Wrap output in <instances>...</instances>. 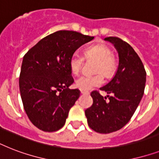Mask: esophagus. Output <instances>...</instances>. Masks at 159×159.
<instances>
[{
    "label": "esophagus",
    "instance_id": "obj_1",
    "mask_svg": "<svg viewBox=\"0 0 159 159\" xmlns=\"http://www.w3.org/2000/svg\"><path fill=\"white\" fill-rule=\"evenodd\" d=\"M81 93H82V94H83V95H85V94H89V92H86V91H81Z\"/></svg>",
    "mask_w": 159,
    "mask_h": 159
}]
</instances>
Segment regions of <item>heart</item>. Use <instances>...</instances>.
I'll return each instance as SVG.
<instances>
[{
	"label": "heart",
	"instance_id": "b5f03b06",
	"mask_svg": "<svg viewBox=\"0 0 159 159\" xmlns=\"http://www.w3.org/2000/svg\"><path fill=\"white\" fill-rule=\"evenodd\" d=\"M84 58L87 61H95L93 71L98 72L90 76H82L75 82V86L81 91H89L94 87L103 83V77H109L115 73L117 68V61L112 54V51L106 44H97L87 48L84 52V57L74 53L69 60L70 71L72 74L77 75L82 70Z\"/></svg>",
	"mask_w": 159,
	"mask_h": 159
}]
</instances>
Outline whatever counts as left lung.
<instances>
[{
  "label": "left lung",
  "instance_id": "1",
  "mask_svg": "<svg viewBox=\"0 0 159 159\" xmlns=\"http://www.w3.org/2000/svg\"><path fill=\"white\" fill-rule=\"evenodd\" d=\"M105 40L113 43L118 52V69L111 82L100 88L107 92L108 101L93 91V104L85 111L89 127L100 134L112 133L128 123L143 97L146 82L143 62L134 48L118 37Z\"/></svg>",
  "mask_w": 159,
  "mask_h": 159
}]
</instances>
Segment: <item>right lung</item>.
<instances>
[{
  "label": "right lung",
  "mask_w": 159,
  "mask_h": 159,
  "mask_svg": "<svg viewBox=\"0 0 159 159\" xmlns=\"http://www.w3.org/2000/svg\"><path fill=\"white\" fill-rule=\"evenodd\" d=\"M94 37L76 31L59 30L39 41L25 53L19 79L24 109L34 125L45 132L62 128L80 97L69 60L80 46Z\"/></svg>",
  "instance_id": "add662e5"
}]
</instances>
